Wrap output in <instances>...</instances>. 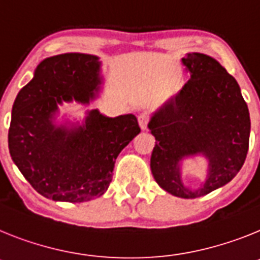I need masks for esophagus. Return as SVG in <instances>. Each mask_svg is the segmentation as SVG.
<instances>
[{
    "mask_svg": "<svg viewBox=\"0 0 260 260\" xmlns=\"http://www.w3.org/2000/svg\"><path fill=\"white\" fill-rule=\"evenodd\" d=\"M148 123H149V116L145 114H141L139 115V125L141 128V131H145L146 127H148Z\"/></svg>",
    "mask_w": 260,
    "mask_h": 260,
    "instance_id": "esophagus-1",
    "label": "esophagus"
}]
</instances>
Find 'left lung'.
<instances>
[{
    "instance_id": "left-lung-1",
    "label": "left lung",
    "mask_w": 260,
    "mask_h": 260,
    "mask_svg": "<svg viewBox=\"0 0 260 260\" xmlns=\"http://www.w3.org/2000/svg\"><path fill=\"white\" fill-rule=\"evenodd\" d=\"M182 64L189 80L148 124L155 137L150 169L166 192L195 199L225 186L241 170L249 150L250 114L237 81L217 60L192 52ZM198 155L207 158L209 174L191 190L181 182V161Z\"/></svg>"
}]
</instances>
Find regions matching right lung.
Here are the masks:
<instances>
[{
	"label": "right lung",
	"instance_id": "add662e5",
	"mask_svg": "<svg viewBox=\"0 0 260 260\" xmlns=\"http://www.w3.org/2000/svg\"><path fill=\"white\" fill-rule=\"evenodd\" d=\"M103 78L98 56L44 58L11 110L9 150L34 188L55 202L82 203L107 191L119 153L140 133L135 115L108 117L90 110L82 124H58V106L89 105Z\"/></svg>",
	"mask_w": 260,
	"mask_h": 260
}]
</instances>
